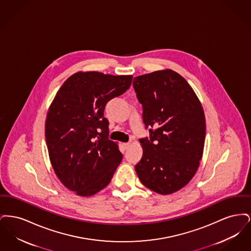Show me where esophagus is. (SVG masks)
Listing matches in <instances>:
<instances>
[{
    "label": "esophagus",
    "mask_w": 251,
    "mask_h": 251,
    "mask_svg": "<svg viewBox=\"0 0 251 251\" xmlns=\"http://www.w3.org/2000/svg\"><path fill=\"white\" fill-rule=\"evenodd\" d=\"M122 147L124 148V150H127L130 147V143H123L122 144Z\"/></svg>",
    "instance_id": "esophagus-1"
}]
</instances>
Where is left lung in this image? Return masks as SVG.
Here are the masks:
<instances>
[{
	"instance_id": "8db88e82",
	"label": "left lung",
	"mask_w": 251,
	"mask_h": 251,
	"mask_svg": "<svg viewBox=\"0 0 251 251\" xmlns=\"http://www.w3.org/2000/svg\"><path fill=\"white\" fill-rule=\"evenodd\" d=\"M150 138L140 139L143 156L135 171L146 187L170 195L184 187L200 167L206 123L202 105L191 85L172 70L134 77Z\"/></svg>"
}]
</instances>
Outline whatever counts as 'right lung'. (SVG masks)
I'll use <instances>...</instances> for the list:
<instances>
[{
    "label": "right lung",
    "instance_id": "add662e5",
    "mask_svg": "<svg viewBox=\"0 0 251 251\" xmlns=\"http://www.w3.org/2000/svg\"><path fill=\"white\" fill-rule=\"evenodd\" d=\"M131 75L78 72L60 87L49 107L45 137L55 175L71 191L90 197L106 187L122 159L108 139V101L123 94Z\"/></svg>",
    "mask_w": 251,
    "mask_h": 251
}]
</instances>
